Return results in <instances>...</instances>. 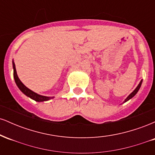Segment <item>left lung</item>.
<instances>
[{
	"label": "left lung",
	"mask_w": 155,
	"mask_h": 155,
	"mask_svg": "<svg viewBox=\"0 0 155 155\" xmlns=\"http://www.w3.org/2000/svg\"><path fill=\"white\" fill-rule=\"evenodd\" d=\"M142 81H143V80H140V83L138 84V86H137V87L134 90H133V91L131 92L130 94V95L127 96V98L125 99V100L124 101V102L123 103H125V102H127V101H128L130 99H131L132 98V97H134L135 95H136L137 94V92H138V90H139V89H140V86H141V84H142Z\"/></svg>",
	"instance_id": "1"
}]
</instances>
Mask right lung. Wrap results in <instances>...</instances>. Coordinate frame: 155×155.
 <instances>
[{
    "label": "right lung",
    "instance_id": "obj_1",
    "mask_svg": "<svg viewBox=\"0 0 155 155\" xmlns=\"http://www.w3.org/2000/svg\"><path fill=\"white\" fill-rule=\"evenodd\" d=\"M12 65H13L14 78H15V83L22 93H24L26 96L29 97L30 98L33 99V100L37 101V102H44V101H49L50 99L54 98V97H47V96L41 95H39V94H37L36 92L32 91V90H30L29 88L27 87L24 84L20 81V79H19L18 76H17V71H16L15 64V62H14V60H12Z\"/></svg>",
    "mask_w": 155,
    "mask_h": 155
}]
</instances>
